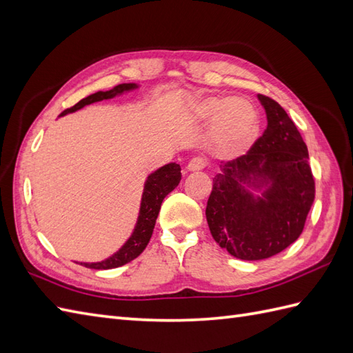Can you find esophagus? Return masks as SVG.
<instances>
[{
    "label": "esophagus",
    "instance_id": "esophagus-1",
    "mask_svg": "<svg viewBox=\"0 0 353 353\" xmlns=\"http://www.w3.org/2000/svg\"><path fill=\"white\" fill-rule=\"evenodd\" d=\"M206 165H208V161L204 158H194L186 165V170L188 171H200L203 168H206Z\"/></svg>",
    "mask_w": 353,
    "mask_h": 353
}]
</instances>
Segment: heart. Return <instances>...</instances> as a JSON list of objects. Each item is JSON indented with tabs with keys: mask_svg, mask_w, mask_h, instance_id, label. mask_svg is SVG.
Returning a JSON list of instances; mask_svg holds the SVG:
<instances>
[{
	"mask_svg": "<svg viewBox=\"0 0 353 353\" xmlns=\"http://www.w3.org/2000/svg\"><path fill=\"white\" fill-rule=\"evenodd\" d=\"M194 114L200 121L214 120L212 137L223 152L242 149L257 132V111L251 102L241 97H208L195 105Z\"/></svg>",
	"mask_w": 353,
	"mask_h": 353,
	"instance_id": "b5f03b06",
	"label": "heart"
}]
</instances>
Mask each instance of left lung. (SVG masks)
Returning <instances> with one entry per match:
<instances>
[{"label":"left lung","mask_w":353,"mask_h":353,"mask_svg":"<svg viewBox=\"0 0 353 353\" xmlns=\"http://www.w3.org/2000/svg\"><path fill=\"white\" fill-rule=\"evenodd\" d=\"M259 101L268 128L248 153L221 163L206 208L214 239L241 260L269 259L296 241L316 192L298 128L280 103L263 94Z\"/></svg>","instance_id":"obj_1"}]
</instances>
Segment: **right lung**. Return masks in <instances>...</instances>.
<instances>
[{
  "instance_id": "obj_1",
  "label": "right lung",
  "mask_w": 353,
  "mask_h": 353,
  "mask_svg": "<svg viewBox=\"0 0 353 353\" xmlns=\"http://www.w3.org/2000/svg\"><path fill=\"white\" fill-rule=\"evenodd\" d=\"M135 88H138L137 84H130V83L119 84L114 88L108 90V92H97L94 94H90L84 97L83 101H79L77 105H73L72 108L64 110L60 116H65V114L69 112H75L90 103L105 101V99H112V97H116L125 92H130V90H135ZM180 179H182V173H180V165L176 162L167 163V165L153 171V173L147 177L144 183L141 206H139V215L137 219V224L132 234H130V237L125 242V245H123L117 252H114L112 256L106 260L97 261V263H81V265L90 269H114V268L126 265L129 261L137 259L139 254L144 251L147 243L150 241L154 223H157V218L161 210V204L163 199H165V196L179 185Z\"/></svg>"
}]
</instances>
